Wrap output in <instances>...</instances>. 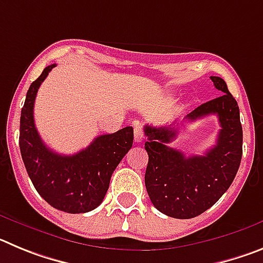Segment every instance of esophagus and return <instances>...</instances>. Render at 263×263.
Masks as SVG:
<instances>
[{
	"label": "esophagus",
	"mask_w": 263,
	"mask_h": 263,
	"mask_svg": "<svg viewBox=\"0 0 263 263\" xmlns=\"http://www.w3.org/2000/svg\"><path fill=\"white\" fill-rule=\"evenodd\" d=\"M143 137L145 136H143L142 126L139 124L134 125V141H136V142H142Z\"/></svg>",
	"instance_id": "esophagus-1"
}]
</instances>
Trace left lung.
<instances>
[{"label":"left lung","mask_w":263,"mask_h":263,"mask_svg":"<svg viewBox=\"0 0 263 263\" xmlns=\"http://www.w3.org/2000/svg\"><path fill=\"white\" fill-rule=\"evenodd\" d=\"M221 96L201 104L187 115L196 121L216 115L220 122L217 141L204 155L185 157L168 147L176 137L175 124L145 126V148L148 163L145 184L153 205L174 218H192L201 215L227 192L236 176L242 158V126L238 104L228 90L227 83L211 76Z\"/></svg>","instance_id":"left-lung-1"}]
</instances>
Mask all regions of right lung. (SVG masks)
<instances>
[{
  "instance_id": "obj_1",
  "label": "right lung",
  "mask_w": 263,
  "mask_h": 263,
  "mask_svg": "<svg viewBox=\"0 0 263 263\" xmlns=\"http://www.w3.org/2000/svg\"><path fill=\"white\" fill-rule=\"evenodd\" d=\"M55 66L46 67L27 90L21 111V155L32 184L51 206L67 213H85L103 203L111 174L133 146V127L99 136L73 155L48 148L35 127L34 103L42 81Z\"/></svg>"
}]
</instances>
